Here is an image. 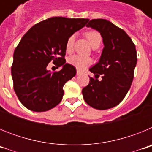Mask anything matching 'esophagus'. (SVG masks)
Here are the masks:
<instances>
[{
	"label": "esophagus",
	"instance_id": "1",
	"mask_svg": "<svg viewBox=\"0 0 152 152\" xmlns=\"http://www.w3.org/2000/svg\"><path fill=\"white\" fill-rule=\"evenodd\" d=\"M80 74H81V72L80 71H78V70H77V75H80Z\"/></svg>",
	"mask_w": 152,
	"mask_h": 152
}]
</instances>
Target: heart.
<instances>
[{
  "label": "heart",
  "mask_w": 152,
  "mask_h": 152,
  "mask_svg": "<svg viewBox=\"0 0 152 152\" xmlns=\"http://www.w3.org/2000/svg\"><path fill=\"white\" fill-rule=\"evenodd\" d=\"M86 37L88 38L90 44L91 46H94L95 45H100L101 42V36L96 31H90L86 33ZM75 35L70 36L68 39L67 40L66 45H65V49L68 52H71L73 49L74 42H75ZM68 63L72 64V66L75 67L78 70H84L87 67L91 65L92 64L93 61L91 58L84 57L79 55H75L72 56L68 58Z\"/></svg>",
  "instance_id": "b5f03b06"
}]
</instances>
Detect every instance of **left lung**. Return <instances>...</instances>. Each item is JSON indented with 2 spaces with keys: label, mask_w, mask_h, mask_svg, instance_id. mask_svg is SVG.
<instances>
[{
  "label": "left lung",
  "mask_w": 152,
  "mask_h": 152,
  "mask_svg": "<svg viewBox=\"0 0 152 152\" xmlns=\"http://www.w3.org/2000/svg\"><path fill=\"white\" fill-rule=\"evenodd\" d=\"M86 26L100 33L104 48L99 61L89 69L96 78L90 77L88 85L82 90L83 97L93 108H113L124 99L131 87L137 62L135 45L123 29L107 20H91ZM100 74L102 79L99 81Z\"/></svg>",
  "instance_id": "1"
}]
</instances>
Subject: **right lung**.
<instances>
[{
	"mask_svg": "<svg viewBox=\"0 0 152 152\" xmlns=\"http://www.w3.org/2000/svg\"><path fill=\"white\" fill-rule=\"evenodd\" d=\"M88 19L55 17L36 24L23 36L13 57L11 75L13 88L23 105L34 112H44L61 102L64 84L76 75L66 63L67 40L84 27ZM62 69L51 72L50 61Z\"/></svg>",
	"mask_w": 152,
	"mask_h": 152,
	"instance_id": "add662e5",
	"label": "right lung"
}]
</instances>
